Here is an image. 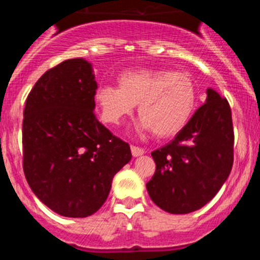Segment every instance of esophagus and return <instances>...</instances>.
<instances>
[{
    "label": "esophagus",
    "instance_id": "1",
    "mask_svg": "<svg viewBox=\"0 0 260 260\" xmlns=\"http://www.w3.org/2000/svg\"><path fill=\"white\" fill-rule=\"evenodd\" d=\"M132 153L134 157H138V156H141L144 153V150L143 148H141V147H137V146H132Z\"/></svg>",
    "mask_w": 260,
    "mask_h": 260
}]
</instances>
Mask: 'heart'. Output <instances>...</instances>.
<instances>
[{"mask_svg":"<svg viewBox=\"0 0 260 260\" xmlns=\"http://www.w3.org/2000/svg\"><path fill=\"white\" fill-rule=\"evenodd\" d=\"M118 86L103 84L95 102L107 125H119L135 105L141 127L157 138H171L187 125L197 105V87L190 75L165 69H138L121 73Z\"/></svg>","mask_w":260,"mask_h":260,"instance_id":"obj_1","label":"heart"}]
</instances>
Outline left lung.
I'll use <instances>...</instances> for the list:
<instances>
[{
	"label": "left lung",
	"mask_w": 260,
	"mask_h": 260,
	"mask_svg": "<svg viewBox=\"0 0 260 260\" xmlns=\"http://www.w3.org/2000/svg\"><path fill=\"white\" fill-rule=\"evenodd\" d=\"M234 133L226 99L212 88L187 125L153 151L156 171L147 191L156 206L182 215L199 210L221 189L233 167Z\"/></svg>",
	"instance_id": "left-lung-1"
}]
</instances>
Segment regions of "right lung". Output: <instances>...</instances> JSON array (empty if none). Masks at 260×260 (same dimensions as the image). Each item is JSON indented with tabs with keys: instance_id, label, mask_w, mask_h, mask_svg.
<instances>
[{
	"instance_id": "add662e5",
	"label": "right lung",
	"mask_w": 260,
	"mask_h": 260,
	"mask_svg": "<svg viewBox=\"0 0 260 260\" xmlns=\"http://www.w3.org/2000/svg\"><path fill=\"white\" fill-rule=\"evenodd\" d=\"M91 63L66 59L41 75L23 112V171L56 213L87 217L102 207L114 174L132 160L128 143L96 118Z\"/></svg>"
}]
</instances>
